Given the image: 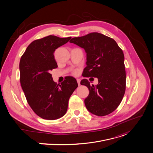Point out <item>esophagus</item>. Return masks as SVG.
Segmentation results:
<instances>
[{
  "mask_svg": "<svg viewBox=\"0 0 153 153\" xmlns=\"http://www.w3.org/2000/svg\"><path fill=\"white\" fill-rule=\"evenodd\" d=\"M77 84L79 85H80V80L79 79H77Z\"/></svg>",
  "mask_w": 153,
  "mask_h": 153,
  "instance_id": "1",
  "label": "esophagus"
}]
</instances>
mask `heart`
<instances>
[{"instance_id": "obj_1", "label": "heart", "mask_w": 153, "mask_h": 153, "mask_svg": "<svg viewBox=\"0 0 153 153\" xmlns=\"http://www.w3.org/2000/svg\"><path fill=\"white\" fill-rule=\"evenodd\" d=\"M77 73V71H75V73Z\"/></svg>"}]
</instances>
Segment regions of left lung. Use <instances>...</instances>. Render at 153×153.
<instances>
[{
  "instance_id": "8db88e82",
  "label": "left lung",
  "mask_w": 153,
  "mask_h": 153,
  "mask_svg": "<svg viewBox=\"0 0 153 153\" xmlns=\"http://www.w3.org/2000/svg\"><path fill=\"white\" fill-rule=\"evenodd\" d=\"M69 42L83 48L87 53L84 76L98 79V84L92 86L87 79L80 82L90 91L84 101L86 108L100 117L112 113L121 103L126 89L123 51L114 39L98 32L73 38Z\"/></svg>"
}]
</instances>
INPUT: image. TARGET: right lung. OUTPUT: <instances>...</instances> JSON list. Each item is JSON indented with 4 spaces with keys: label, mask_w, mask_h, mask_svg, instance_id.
<instances>
[{
    "label": "right lung",
    "mask_w": 153,
    "mask_h": 153,
    "mask_svg": "<svg viewBox=\"0 0 153 153\" xmlns=\"http://www.w3.org/2000/svg\"><path fill=\"white\" fill-rule=\"evenodd\" d=\"M71 37L49 35L32 42L19 63L20 82L28 104L33 112L45 120H54L66 114L68 101L78 87L73 77L57 85L50 71L57 68L53 53Z\"/></svg>",
    "instance_id": "obj_1"
}]
</instances>
